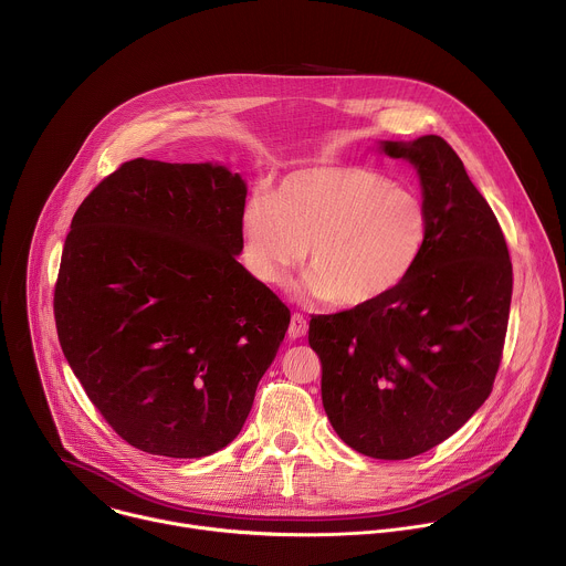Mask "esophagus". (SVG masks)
<instances>
[{
    "instance_id": "1",
    "label": "esophagus",
    "mask_w": 566,
    "mask_h": 566,
    "mask_svg": "<svg viewBox=\"0 0 566 566\" xmlns=\"http://www.w3.org/2000/svg\"><path fill=\"white\" fill-rule=\"evenodd\" d=\"M306 331H308L306 319H304L300 313H293V315H291V324H289V337H291V339L304 337Z\"/></svg>"
}]
</instances>
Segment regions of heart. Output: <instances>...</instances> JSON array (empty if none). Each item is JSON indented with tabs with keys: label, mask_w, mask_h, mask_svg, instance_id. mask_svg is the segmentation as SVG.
I'll list each match as a JSON object with an SVG mask.
<instances>
[{
	"label": "heart",
	"mask_w": 566,
	"mask_h": 566,
	"mask_svg": "<svg viewBox=\"0 0 566 566\" xmlns=\"http://www.w3.org/2000/svg\"><path fill=\"white\" fill-rule=\"evenodd\" d=\"M244 262L282 282L304 262V293L344 308L380 302L400 289L429 240V209L413 188L364 166H308L242 213Z\"/></svg>",
	"instance_id": "1"
}]
</instances>
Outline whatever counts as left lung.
<instances>
[{
    "label": "left lung",
    "instance_id": "left-lung-1",
    "mask_svg": "<svg viewBox=\"0 0 566 566\" xmlns=\"http://www.w3.org/2000/svg\"><path fill=\"white\" fill-rule=\"evenodd\" d=\"M409 159L429 240L407 282L380 302L313 315L322 405L357 453L407 460L451 438L489 398L502 361L513 269L504 233L440 137L382 142Z\"/></svg>",
    "mask_w": 566,
    "mask_h": 566
}]
</instances>
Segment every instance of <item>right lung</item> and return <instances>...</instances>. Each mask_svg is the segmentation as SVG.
<instances>
[{
	"mask_svg": "<svg viewBox=\"0 0 566 566\" xmlns=\"http://www.w3.org/2000/svg\"><path fill=\"white\" fill-rule=\"evenodd\" d=\"M247 184L213 164L124 161L80 205L55 282L62 350L130 447L205 458L242 431L291 322L235 255Z\"/></svg>",
	"mask_w": 566,
	"mask_h": 566,
	"instance_id": "1",
	"label": "right lung"
}]
</instances>
